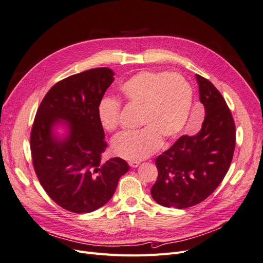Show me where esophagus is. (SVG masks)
<instances>
[{"instance_id": "esophagus-1", "label": "esophagus", "mask_w": 263, "mask_h": 263, "mask_svg": "<svg viewBox=\"0 0 263 263\" xmlns=\"http://www.w3.org/2000/svg\"><path fill=\"white\" fill-rule=\"evenodd\" d=\"M129 163V165H130V166L131 167H137V166H139V165H140V162L139 161H129L128 162Z\"/></svg>"}]
</instances>
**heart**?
<instances>
[{"label":"heart","mask_w":263,"mask_h":263,"mask_svg":"<svg viewBox=\"0 0 263 263\" xmlns=\"http://www.w3.org/2000/svg\"><path fill=\"white\" fill-rule=\"evenodd\" d=\"M120 92L131 106L141 109L142 129L117 135L113 153L129 161H140L154 155L162 145L174 142L183 131L193 104V89L179 73L141 71L120 86ZM121 103L103 98L97 115L103 129L113 132L120 124Z\"/></svg>","instance_id":"obj_1"}]
</instances>
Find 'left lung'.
Masks as SVG:
<instances>
[{"instance_id": "8db88e82", "label": "left lung", "mask_w": 263, "mask_h": 263, "mask_svg": "<svg viewBox=\"0 0 263 263\" xmlns=\"http://www.w3.org/2000/svg\"><path fill=\"white\" fill-rule=\"evenodd\" d=\"M196 80L205 114L200 131L179 137L156 159L151 196L167 208H190L208 198L226 176L236 147V126L224 97L209 80L199 74Z\"/></svg>"}]
</instances>
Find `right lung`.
Masks as SVG:
<instances>
[{"instance_id": "add662e5", "label": "right lung", "mask_w": 263, "mask_h": 263, "mask_svg": "<svg viewBox=\"0 0 263 263\" xmlns=\"http://www.w3.org/2000/svg\"><path fill=\"white\" fill-rule=\"evenodd\" d=\"M113 76L109 68L101 67L68 77L50 88L37 109L30 137L33 166L50 198L67 211L99 209L129 171L120 158L101 161L107 144L97 108ZM59 119L68 122L64 140L52 133Z\"/></svg>"}]
</instances>
